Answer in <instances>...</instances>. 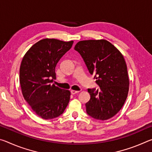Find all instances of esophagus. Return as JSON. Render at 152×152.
Segmentation results:
<instances>
[{
    "label": "esophagus",
    "instance_id": "1",
    "mask_svg": "<svg viewBox=\"0 0 152 152\" xmlns=\"http://www.w3.org/2000/svg\"><path fill=\"white\" fill-rule=\"evenodd\" d=\"M71 92V94H77V93H78L79 92V91H74V90H72V91H70Z\"/></svg>",
    "mask_w": 152,
    "mask_h": 152
}]
</instances>
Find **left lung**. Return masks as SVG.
<instances>
[{
    "instance_id": "8db88e82",
    "label": "left lung",
    "mask_w": 152,
    "mask_h": 152,
    "mask_svg": "<svg viewBox=\"0 0 152 152\" xmlns=\"http://www.w3.org/2000/svg\"><path fill=\"white\" fill-rule=\"evenodd\" d=\"M89 73L94 76L99 89L88 88L87 114L95 119L107 120L124 104L129 91L127 65L121 53L107 40H85L76 43Z\"/></svg>"
}]
</instances>
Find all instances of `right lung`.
<instances>
[{
    "label": "right lung",
    "mask_w": 152,
    "mask_h": 152,
    "mask_svg": "<svg viewBox=\"0 0 152 152\" xmlns=\"http://www.w3.org/2000/svg\"><path fill=\"white\" fill-rule=\"evenodd\" d=\"M74 42L44 39L35 43L25 53L19 70V82L24 99L43 119L58 117L68 106L70 92L54 84L56 66L70 50Z\"/></svg>",
    "instance_id": "1"
}]
</instances>
